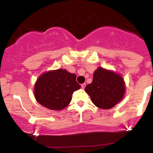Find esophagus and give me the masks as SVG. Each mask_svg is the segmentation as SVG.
<instances>
[{
  "instance_id": "1",
  "label": "esophagus",
  "mask_w": 153,
  "mask_h": 153,
  "mask_svg": "<svg viewBox=\"0 0 153 153\" xmlns=\"http://www.w3.org/2000/svg\"><path fill=\"white\" fill-rule=\"evenodd\" d=\"M85 86H86V83H83V84H81V87L83 89L85 88Z\"/></svg>"
}]
</instances>
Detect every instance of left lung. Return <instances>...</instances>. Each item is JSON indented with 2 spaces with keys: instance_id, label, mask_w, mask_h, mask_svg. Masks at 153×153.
<instances>
[{
  "instance_id": "left-lung-1",
  "label": "left lung",
  "mask_w": 153,
  "mask_h": 153,
  "mask_svg": "<svg viewBox=\"0 0 153 153\" xmlns=\"http://www.w3.org/2000/svg\"><path fill=\"white\" fill-rule=\"evenodd\" d=\"M85 91L97 107L107 109L122 100L125 83L119 74L99 67L93 74V82L85 87Z\"/></svg>"
}]
</instances>
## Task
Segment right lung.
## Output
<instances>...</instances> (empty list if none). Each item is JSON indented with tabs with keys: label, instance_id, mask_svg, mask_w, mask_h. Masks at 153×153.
I'll list each match as a JSON object with an SVG mask.
<instances>
[{
	"label": "right lung",
	"instance_id": "right-lung-1",
	"mask_svg": "<svg viewBox=\"0 0 153 153\" xmlns=\"http://www.w3.org/2000/svg\"><path fill=\"white\" fill-rule=\"evenodd\" d=\"M76 78L75 74L62 69L44 74L35 83V98L48 109H63L70 102L74 92L80 88Z\"/></svg>",
	"mask_w": 153,
	"mask_h": 153
}]
</instances>
